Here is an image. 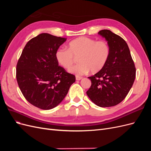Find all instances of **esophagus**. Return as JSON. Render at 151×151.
<instances>
[{
  "mask_svg": "<svg viewBox=\"0 0 151 151\" xmlns=\"http://www.w3.org/2000/svg\"><path fill=\"white\" fill-rule=\"evenodd\" d=\"M82 79H83V77H80V76H76V79L77 81H80V80H81Z\"/></svg>",
  "mask_w": 151,
  "mask_h": 151,
  "instance_id": "34e87169",
  "label": "esophagus"
}]
</instances>
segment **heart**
Returning <instances> with one entry per match:
<instances>
[{
	"mask_svg": "<svg viewBox=\"0 0 151 151\" xmlns=\"http://www.w3.org/2000/svg\"><path fill=\"white\" fill-rule=\"evenodd\" d=\"M110 55V48L105 41H97L88 37H79L71 41L68 49L60 48L55 53L58 64L65 69L71 67L75 57L79 63L72 67L69 72L77 76L84 75L90 70L96 73L106 65Z\"/></svg>",
	"mask_w": 151,
	"mask_h": 151,
	"instance_id": "b5f03b06",
	"label": "heart"
}]
</instances>
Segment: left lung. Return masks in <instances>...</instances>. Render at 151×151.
I'll return each mask as SVG.
<instances>
[{"instance_id":"obj_1","label":"left lung","mask_w":151,"mask_h":151,"mask_svg":"<svg viewBox=\"0 0 151 151\" xmlns=\"http://www.w3.org/2000/svg\"><path fill=\"white\" fill-rule=\"evenodd\" d=\"M98 34L107 41L110 55L102 70L88 78L91 86L87 95L100 107H110L121 103L129 93L135 78V67L128 45L110 30Z\"/></svg>"}]
</instances>
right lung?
<instances>
[{
	"instance_id": "obj_1",
	"label": "right lung",
	"mask_w": 151,
	"mask_h": 151,
	"mask_svg": "<svg viewBox=\"0 0 151 151\" xmlns=\"http://www.w3.org/2000/svg\"><path fill=\"white\" fill-rule=\"evenodd\" d=\"M67 38L42 33L26 43L16 67V79L24 98L40 109L60 104L76 77L58 65L55 53Z\"/></svg>"
}]
</instances>
